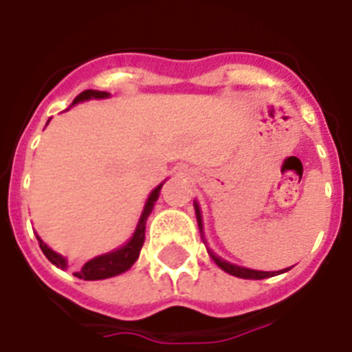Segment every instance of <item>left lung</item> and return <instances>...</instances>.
I'll return each mask as SVG.
<instances>
[{"label": "left lung", "mask_w": 352, "mask_h": 352, "mask_svg": "<svg viewBox=\"0 0 352 352\" xmlns=\"http://www.w3.org/2000/svg\"><path fill=\"white\" fill-rule=\"evenodd\" d=\"M195 206V215H197V225L199 230L203 234V215H201V208H199L197 203H193ZM210 256L215 261V265L219 268H223L225 272L232 274L235 278H243V279H265V278H272L276 274H283L287 272L289 268H285V270H278V272H263V270H252V268H245V267H237V265H232V263L225 261V259H221L219 256H215L214 252L210 250Z\"/></svg>", "instance_id": "obj_1"}]
</instances>
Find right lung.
Masks as SVG:
<instances>
[{"mask_svg": "<svg viewBox=\"0 0 352 352\" xmlns=\"http://www.w3.org/2000/svg\"><path fill=\"white\" fill-rule=\"evenodd\" d=\"M109 93L106 91H93V89H87L84 93H80L76 98H74L73 104H78V102H84V100H91V98H107ZM164 184V182H162ZM162 184L155 188L153 192L149 193L148 201H146V206L142 210V215H140V221H138L137 225V230L133 234V237L127 241L126 245L117 248V250L113 252H107L104 256H98L95 259H91L84 265V267L80 268L78 272H74V276L80 279H87V281H95V279H106V278H113V276H118V274L126 272L129 268L133 267V263L138 259V254H140V248L144 245V237H146V219L149 217L151 214V210H153L155 203H157V199L160 195V188ZM38 237V235H36ZM40 241V248L41 252L45 254V257L52 265H56L60 268H65L67 267V261H65V257H62L60 254L49 248V246L43 243V241L38 237Z\"/></svg>", "mask_w": 352, "mask_h": 352, "instance_id": "obj_1", "label": "right lung"}]
</instances>
